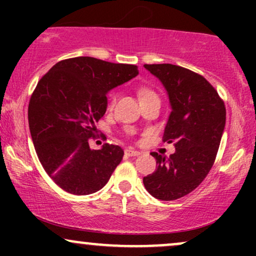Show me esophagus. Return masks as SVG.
I'll use <instances>...</instances> for the list:
<instances>
[{"mask_svg":"<svg viewBox=\"0 0 256 256\" xmlns=\"http://www.w3.org/2000/svg\"><path fill=\"white\" fill-rule=\"evenodd\" d=\"M125 154L128 155V156H138V155H140V152L134 150V149L132 148H128L125 149Z\"/></svg>","mask_w":256,"mask_h":256,"instance_id":"obj_1","label":"esophagus"}]
</instances>
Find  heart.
<instances>
[{
  "label": "heart",
  "instance_id": "1",
  "mask_svg": "<svg viewBox=\"0 0 256 256\" xmlns=\"http://www.w3.org/2000/svg\"><path fill=\"white\" fill-rule=\"evenodd\" d=\"M137 96H138V98H140V101L142 102V101H146V100L155 98V96H156V94H155L152 90L149 89V88L140 86V88H138V90H137ZM116 94L113 92L110 95V101H108V110H112V108L114 107V104H116Z\"/></svg>",
  "mask_w": 256,
  "mask_h": 256
}]
</instances>
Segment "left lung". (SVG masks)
<instances>
[{
  "instance_id": "8db88e82",
  "label": "left lung",
  "mask_w": 256,
  "mask_h": 256,
  "mask_svg": "<svg viewBox=\"0 0 256 256\" xmlns=\"http://www.w3.org/2000/svg\"><path fill=\"white\" fill-rule=\"evenodd\" d=\"M144 67L168 94L172 112L162 138L174 143L176 152L168 158L152 152L156 171L143 178V184L155 198L173 201L195 190L212 168L225 128V104L198 73L171 64Z\"/></svg>"
}]
</instances>
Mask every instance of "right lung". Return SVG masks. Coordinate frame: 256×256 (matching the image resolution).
<instances>
[{"label":"right lung","instance_id":"obj_1","mask_svg":"<svg viewBox=\"0 0 256 256\" xmlns=\"http://www.w3.org/2000/svg\"><path fill=\"white\" fill-rule=\"evenodd\" d=\"M138 74L137 66L90 56L58 61L38 82L28 102V126L37 156L54 183L73 195L107 184L124 156L119 146L90 148L107 92Z\"/></svg>","mask_w":256,"mask_h":256}]
</instances>
